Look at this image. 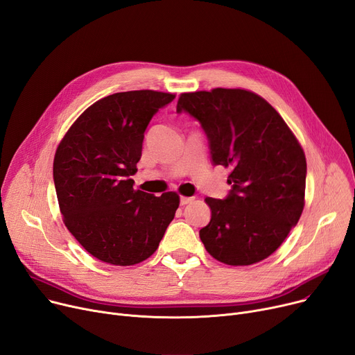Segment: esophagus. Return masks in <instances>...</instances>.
Returning <instances> with one entry per match:
<instances>
[{
	"mask_svg": "<svg viewBox=\"0 0 355 355\" xmlns=\"http://www.w3.org/2000/svg\"><path fill=\"white\" fill-rule=\"evenodd\" d=\"M194 198L193 197H180V204L181 206H185V204H189V202H191Z\"/></svg>",
	"mask_w": 355,
	"mask_h": 355,
	"instance_id": "esophagus-1",
	"label": "esophagus"
}]
</instances>
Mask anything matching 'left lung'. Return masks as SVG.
I'll return each mask as SVG.
<instances>
[{
  "label": "left lung",
  "instance_id": "1",
  "mask_svg": "<svg viewBox=\"0 0 355 355\" xmlns=\"http://www.w3.org/2000/svg\"><path fill=\"white\" fill-rule=\"evenodd\" d=\"M177 112L201 123L213 164L232 168L227 197L206 198L211 220L200 230L204 248L232 266L266 259L284 243L305 206L302 146L282 116L250 90L181 93Z\"/></svg>",
  "mask_w": 355,
  "mask_h": 355
}]
</instances>
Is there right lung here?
Instances as JSON below:
<instances>
[{"instance_id": "obj_1", "label": "right lung", "mask_w": 355, "mask_h": 355, "mask_svg": "<svg viewBox=\"0 0 355 355\" xmlns=\"http://www.w3.org/2000/svg\"><path fill=\"white\" fill-rule=\"evenodd\" d=\"M175 95L130 90L89 106L58 146L53 178L67 230L105 263L132 266L157 249L180 206L174 191L161 197L134 189L144 132Z\"/></svg>"}]
</instances>
